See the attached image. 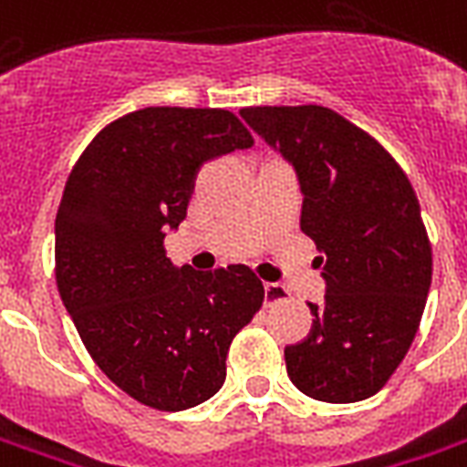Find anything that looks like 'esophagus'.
<instances>
[{
  "label": "esophagus",
  "mask_w": 467,
  "mask_h": 467,
  "mask_svg": "<svg viewBox=\"0 0 467 467\" xmlns=\"http://www.w3.org/2000/svg\"><path fill=\"white\" fill-rule=\"evenodd\" d=\"M281 298H286V289L279 286V284H265V301L266 306L276 304Z\"/></svg>",
  "instance_id": "34e87169"
}]
</instances>
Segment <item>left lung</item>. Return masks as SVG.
<instances>
[{
	"mask_svg": "<svg viewBox=\"0 0 467 467\" xmlns=\"http://www.w3.org/2000/svg\"><path fill=\"white\" fill-rule=\"evenodd\" d=\"M296 173L301 230L320 249L323 304L311 336L284 350L306 397L362 401L400 368L431 286V244L404 171L360 127L328 107L240 109Z\"/></svg>",
	"mask_w": 467,
	"mask_h": 467,
	"instance_id": "left-lung-1",
	"label": "left lung"
}]
</instances>
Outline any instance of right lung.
<instances>
[{
    "mask_svg": "<svg viewBox=\"0 0 467 467\" xmlns=\"http://www.w3.org/2000/svg\"><path fill=\"white\" fill-rule=\"evenodd\" d=\"M252 144L227 109L147 107L107 124L67 176L56 215L60 298L98 368L147 407L210 400L233 337L265 304L249 266L195 272L163 252L198 169Z\"/></svg>",
    "mask_w": 467,
    "mask_h": 467,
    "instance_id": "add662e5",
    "label": "right lung"
}]
</instances>
